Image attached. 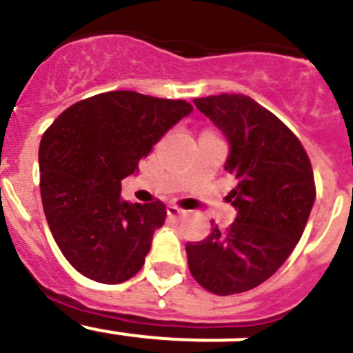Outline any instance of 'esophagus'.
Returning <instances> with one entry per match:
<instances>
[{
	"mask_svg": "<svg viewBox=\"0 0 353 353\" xmlns=\"http://www.w3.org/2000/svg\"><path fill=\"white\" fill-rule=\"evenodd\" d=\"M185 214H187L185 210H182V208H179V207H174V205H170V207H168V215H170L171 219H182Z\"/></svg>",
	"mask_w": 353,
	"mask_h": 353,
	"instance_id": "obj_1",
	"label": "esophagus"
}]
</instances>
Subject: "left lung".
<instances>
[{"mask_svg":"<svg viewBox=\"0 0 353 353\" xmlns=\"http://www.w3.org/2000/svg\"><path fill=\"white\" fill-rule=\"evenodd\" d=\"M196 108L230 143L224 170L236 185L228 201L235 223L185 245L192 277L215 295H233L267 281L301 240L316 189L297 136L251 97L223 93L194 99Z\"/></svg>","mask_w":353,"mask_h":353,"instance_id":"8db88e82","label":"left lung"}]
</instances>
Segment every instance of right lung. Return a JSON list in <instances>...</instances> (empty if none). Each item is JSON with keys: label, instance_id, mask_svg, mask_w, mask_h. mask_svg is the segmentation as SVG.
Here are the masks:
<instances>
[{"label": "right lung", "instance_id": "right-lung-1", "mask_svg": "<svg viewBox=\"0 0 353 353\" xmlns=\"http://www.w3.org/2000/svg\"><path fill=\"white\" fill-rule=\"evenodd\" d=\"M192 105L105 92L76 102L52 121L39 148L43 214L68 263L97 283L118 285L141 270L162 201L129 203L121 180Z\"/></svg>", "mask_w": 353, "mask_h": 353}]
</instances>
